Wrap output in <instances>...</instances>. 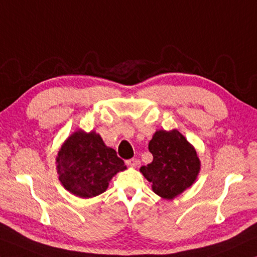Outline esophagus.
<instances>
[{
  "mask_svg": "<svg viewBox=\"0 0 257 257\" xmlns=\"http://www.w3.org/2000/svg\"><path fill=\"white\" fill-rule=\"evenodd\" d=\"M125 164H127L128 167H130V168H136L138 162H137L136 159H130L128 161H125Z\"/></svg>",
  "mask_w": 257,
  "mask_h": 257,
  "instance_id": "obj_1",
  "label": "esophagus"
}]
</instances>
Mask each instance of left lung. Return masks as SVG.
I'll list each match as a JSON object with an SVG mask.
<instances>
[{"mask_svg": "<svg viewBox=\"0 0 257 257\" xmlns=\"http://www.w3.org/2000/svg\"><path fill=\"white\" fill-rule=\"evenodd\" d=\"M149 150L153 161L143 165L139 171L160 197L171 201L196 181L201 170L198 153L177 129L156 130Z\"/></svg>", "mask_w": 257, "mask_h": 257, "instance_id": "left-lung-1", "label": "left lung"}]
</instances>
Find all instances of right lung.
I'll return each mask as SVG.
<instances>
[{
	"label": "right lung",
	"instance_id": "add662e5",
	"mask_svg": "<svg viewBox=\"0 0 257 257\" xmlns=\"http://www.w3.org/2000/svg\"><path fill=\"white\" fill-rule=\"evenodd\" d=\"M59 180L69 193L92 198L104 193L116 173L127 169L101 135L78 129L69 136L55 159Z\"/></svg>",
	"mask_w": 257,
	"mask_h": 257
}]
</instances>
